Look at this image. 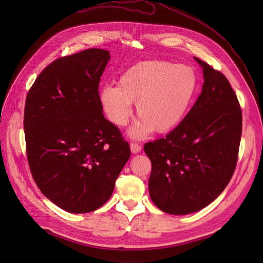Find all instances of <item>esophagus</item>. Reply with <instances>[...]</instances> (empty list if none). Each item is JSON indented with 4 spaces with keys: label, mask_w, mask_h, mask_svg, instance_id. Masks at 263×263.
<instances>
[{
    "label": "esophagus",
    "mask_w": 263,
    "mask_h": 263,
    "mask_svg": "<svg viewBox=\"0 0 263 263\" xmlns=\"http://www.w3.org/2000/svg\"><path fill=\"white\" fill-rule=\"evenodd\" d=\"M130 148H131V152H132L133 154H138V153H140V152H141V149H142L141 144L136 143V142H131V143H130Z\"/></svg>",
    "instance_id": "1"
}]
</instances>
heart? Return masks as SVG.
<instances>
[{"instance_id":"b5f03b06","label":"heart","mask_w":263,"mask_h":263,"mask_svg":"<svg viewBox=\"0 0 263 263\" xmlns=\"http://www.w3.org/2000/svg\"><path fill=\"white\" fill-rule=\"evenodd\" d=\"M198 76L186 65L165 61H144L123 72L117 85H106L100 104L114 125L122 127L132 116V102L140 117L132 127L133 138H144L153 130L166 133L185 119L198 91Z\"/></svg>"}]
</instances>
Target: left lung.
<instances>
[{
  "mask_svg": "<svg viewBox=\"0 0 263 263\" xmlns=\"http://www.w3.org/2000/svg\"><path fill=\"white\" fill-rule=\"evenodd\" d=\"M194 59L204 78L197 102L180 125L143 147L152 161L150 198L171 215L199 211L224 191L235 171L242 136V109L230 81Z\"/></svg>",
  "mask_w": 263,
  "mask_h": 263,
  "instance_id": "left-lung-1",
  "label": "left lung"
}]
</instances>
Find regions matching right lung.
<instances>
[{
	"label": "right lung",
	"instance_id": "obj_1",
	"mask_svg": "<svg viewBox=\"0 0 263 263\" xmlns=\"http://www.w3.org/2000/svg\"><path fill=\"white\" fill-rule=\"evenodd\" d=\"M109 52L89 48L55 60L27 93L28 164L42 193L72 214L107 202L131 156L120 128L105 119L100 77Z\"/></svg>",
	"mask_w": 263,
	"mask_h": 263
}]
</instances>
